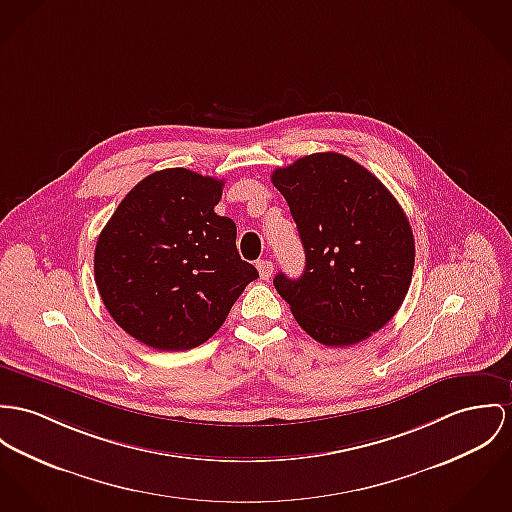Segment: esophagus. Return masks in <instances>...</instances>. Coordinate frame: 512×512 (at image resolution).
Returning <instances> with one entry per match:
<instances>
[{"instance_id":"1","label":"esophagus","mask_w":512,"mask_h":512,"mask_svg":"<svg viewBox=\"0 0 512 512\" xmlns=\"http://www.w3.org/2000/svg\"><path fill=\"white\" fill-rule=\"evenodd\" d=\"M257 271H259V275H261L263 280H269V278L273 276L275 267H273V263H271V261H267V259H261V261H257Z\"/></svg>"}]
</instances>
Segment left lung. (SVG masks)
<instances>
[{
  "label": "left lung",
  "mask_w": 512,
  "mask_h": 512,
  "mask_svg": "<svg viewBox=\"0 0 512 512\" xmlns=\"http://www.w3.org/2000/svg\"><path fill=\"white\" fill-rule=\"evenodd\" d=\"M306 251L300 278L275 276L300 327L327 347H349L380 331L411 284L415 239L394 195L354 159L323 152L278 167Z\"/></svg>",
  "instance_id": "1"
}]
</instances>
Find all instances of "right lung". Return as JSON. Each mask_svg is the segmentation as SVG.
Returning <instances> with one entry per match:
<instances>
[{
    "instance_id": "add662e5",
    "label": "right lung",
    "mask_w": 512,
    "mask_h": 512,
    "mask_svg": "<svg viewBox=\"0 0 512 512\" xmlns=\"http://www.w3.org/2000/svg\"><path fill=\"white\" fill-rule=\"evenodd\" d=\"M224 181L185 167L142 179L103 228L95 284L136 341L189 351L226 321L257 269L237 253L236 224L218 216Z\"/></svg>"
}]
</instances>
